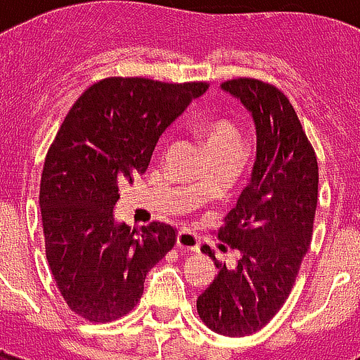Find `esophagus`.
Segmentation results:
<instances>
[{"mask_svg": "<svg viewBox=\"0 0 360 360\" xmlns=\"http://www.w3.org/2000/svg\"><path fill=\"white\" fill-rule=\"evenodd\" d=\"M198 236L191 231H179L177 233V248L185 252H196L198 250Z\"/></svg>", "mask_w": 360, "mask_h": 360, "instance_id": "1", "label": "esophagus"}]
</instances>
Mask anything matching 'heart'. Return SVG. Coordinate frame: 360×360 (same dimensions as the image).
I'll use <instances>...</instances> for the list:
<instances>
[{"label": "heart", "instance_id": "1", "mask_svg": "<svg viewBox=\"0 0 360 360\" xmlns=\"http://www.w3.org/2000/svg\"><path fill=\"white\" fill-rule=\"evenodd\" d=\"M207 146L240 145V135L227 120H215L206 127Z\"/></svg>", "mask_w": 360, "mask_h": 360}]
</instances>
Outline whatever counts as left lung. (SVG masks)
Returning a JSON list of instances; mask_svg holds the SVG:
<instances>
[{
	"instance_id": "1",
	"label": "left lung",
	"mask_w": 360,
	"mask_h": 360,
	"mask_svg": "<svg viewBox=\"0 0 360 360\" xmlns=\"http://www.w3.org/2000/svg\"><path fill=\"white\" fill-rule=\"evenodd\" d=\"M221 89L240 101L255 126L252 177L225 217L219 238L240 252L196 300L198 315L217 334L240 338L263 328L286 302L313 236L319 166L294 106L259 79L238 78ZM202 252L212 259L210 246Z\"/></svg>"
}]
</instances>
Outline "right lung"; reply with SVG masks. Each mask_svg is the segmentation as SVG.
<instances>
[{"label":"right lung","instance_id":"add662e5","mask_svg":"<svg viewBox=\"0 0 360 360\" xmlns=\"http://www.w3.org/2000/svg\"><path fill=\"white\" fill-rule=\"evenodd\" d=\"M207 84L106 78L66 114L45 158L39 207L45 255L68 307L91 322L127 315L146 273L175 244V229L114 219L120 187L145 173L160 135Z\"/></svg>","mask_w":360,"mask_h":360}]
</instances>
